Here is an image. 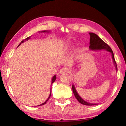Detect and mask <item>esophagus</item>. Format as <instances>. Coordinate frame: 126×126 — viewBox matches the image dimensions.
Wrapping results in <instances>:
<instances>
[{
	"instance_id": "1",
	"label": "esophagus",
	"mask_w": 126,
	"mask_h": 126,
	"mask_svg": "<svg viewBox=\"0 0 126 126\" xmlns=\"http://www.w3.org/2000/svg\"><path fill=\"white\" fill-rule=\"evenodd\" d=\"M69 69H68V68H62L61 70H60V71H59V74H64V73H66V72H68V71H69Z\"/></svg>"
}]
</instances>
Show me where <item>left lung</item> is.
Listing matches in <instances>:
<instances>
[{"label":"left lung","instance_id":"8db88e82","mask_svg":"<svg viewBox=\"0 0 126 126\" xmlns=\"http://www.w3.org/2000/svg\"><path fill=\"white\" fill-rule=\"evenodd\" d=\"M90 35V42H89V49L91 50H94V51H97V50H105L106 51L110 52L111 53L112 56V59L113 60V63L115 65L116 70L117 71V65L116 64L115 59H114V54L112 52L111 48L109 46L108 44H106L104 41H102L99 37L96 34L93 33H89ZM72 91L76 98L78 99V101L80 104L87 106H92V105H98L97 104H92V103H89L87 101H84L81 97L79 95V94L77 92L76 89L74 85H72Z\"/></svg>","mask_w":126,"mask_h":126}]
</instances>
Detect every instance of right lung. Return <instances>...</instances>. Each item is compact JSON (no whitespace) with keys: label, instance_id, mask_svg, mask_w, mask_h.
Masks as SVG:
<instances>
[{"label":"right lung","instance_id":"add662e5","mask_svg":"<svg viewBox=\"0 0 126 126\" xmlns=\"http://www.w3.org/2000/svg\"><path fill=\"white\" fill-rule=\"evenodd\" d=\"M41 32H42V33H46V32H47V33H49L50 32V31H41ZM31 36H30V37H28V38H25V39H24V40H22L21 42H20V44L18 45V46L17 47H18L20 46V45H21L22 43H23V42H25V41H28L29 40V39L31 38ZM56 79H57V77H56V75H54V76L52 77V80H51V85H52V84L53 83V82L55 81V80H56ZM50 95H49V96H48V98L46 99V101H45V102H44L43 103V104H41V105H38V106H41V105H45V104H46V103L47 102V101L48 100V99L50 98V96H51V89H50Z\"/></svg>","mask_w":126,"mask_h":126}]
</instances>
